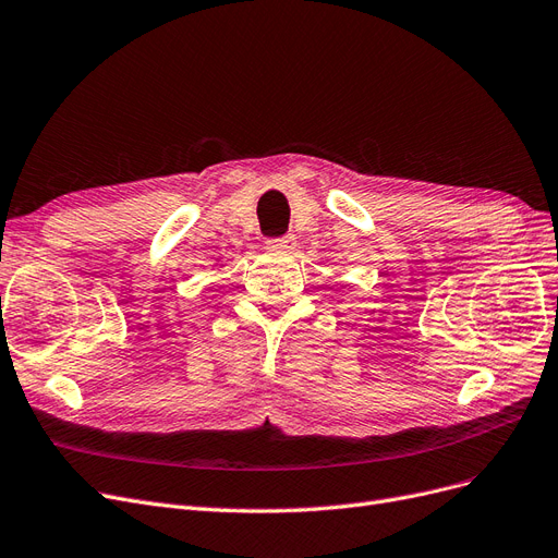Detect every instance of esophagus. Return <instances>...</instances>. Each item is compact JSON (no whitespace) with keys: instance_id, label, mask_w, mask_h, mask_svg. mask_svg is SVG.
Here are the masks:
<instances>
[{"instance_id":"esophagus-1","label":"esophagus","mask_w":558,"mask_h":558,"mask_svg":"<svg viewBox=\"0 0 558 558\" xmlns=\"http://www.w3.org/2000/svg\"><path fill=\"white\" fill-rule=\"evenodd\" d=\"M294 247H296V236L294 234L266 241V251H271V253H292Z\"/></svg>"}]
</instances>
